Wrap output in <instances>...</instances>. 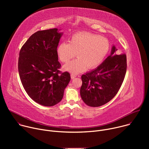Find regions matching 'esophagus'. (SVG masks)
<instances>
[{
  "label": "esophagus",
  "mask_w": 149,
  "mask_h": 149,
  "mask_svg": "<svg viewBox=\"0 0 149 149\" xmlns=\"http://www.w3.org/2000/svg\"><path fill=\"white\" fill-rule=\"evenodd\" d=\"M75 77H76V75H75V74H71V79H74Z\"/></svg>",
  "instance_id": "1"
}]
</instances>
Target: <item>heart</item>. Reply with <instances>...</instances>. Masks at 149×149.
I'll list each match as a JSON object with an SVG mask.
<instances>
[{
    "instance_id": "b5f03b06",
    "label": "heart",
    "mask_w": 149,
    "mask_h": 149,
    "mask_svg": "<svg viewBox=\"0 0 149 149\" xmlns=\"http://www.w3.org/2000/svg\"><path fill=\"white\" fill-rule=\"evenodd\" d=\"M110 48L108 39L96 35L81 32L74 34L68 44L62 42L57 48V55L62 62H67L75 56L77 59L63 66L64 70L77 74L97 67L107 55Z\"/></svg>"
}]
</instances>
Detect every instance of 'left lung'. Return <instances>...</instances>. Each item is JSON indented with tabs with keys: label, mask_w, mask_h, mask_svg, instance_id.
<instances>
[{
	"label": "left lung",
	"mask_w": 149,
	"mask_h": 149,
	"mask_svg": "<svg viewBox=\"0 0 149 149\" xmlns=\"http://www.w3.org/2000/svg\"><path fill=\"white\" fill-rule=\"evenodd\" d=\"M127 70L125 54H118L113 45L110 55L95 69L81 77L80 95L90 107H100L112 100L124 81Z\"/></svg>",
	"instance_id": "1"
}]
</instances>
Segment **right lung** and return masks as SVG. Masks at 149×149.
Listing matches in <instances>:
<instances>
[{
  "instance_id": "right-lung-1",
  "label": "right lung",
  "mask_w": 149,
  "mask_h": 149,
  "mask_svg": "<svg viewBox=\"0 0 149 149\" xmlns=\"http://www.w3.org/2000/svg\"><path fill=\"white\" fill-rule=\"evenodd\" d=\"M57 28L39 31L21 48L18 71L23 87L36 102L51 107L59 102L71 80L68 72L60 73L57 47L63 32Z\"/></svg>"
}]
</instances>
